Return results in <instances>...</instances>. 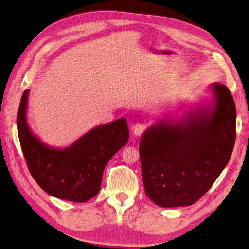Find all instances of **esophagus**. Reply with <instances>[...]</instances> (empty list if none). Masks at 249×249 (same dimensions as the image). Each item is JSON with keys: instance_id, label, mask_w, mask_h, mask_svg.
Here are the masks:
<instances>
[{"instance_id": "34e87169", "label": "esophagus", "mask_w": 249, "mask_h": 249, "mask_svg": "<svg viewBox=\"0 0 249 249\" xmlns=\"http://www.w3.org/2000/svg\"><path fill=\"white\" fill-rule=\"evenodd\" d=\"M144 129H145V125L143 124L137 123V124H135L134 125H133L132 131H133V133H134L135 136H141L142 133H143Z\"/></svg>"}]
</instances>
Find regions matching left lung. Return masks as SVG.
<instances>
[{
	"label": "left lung",
	"mask_w": 249,
	"mask_h": 249,
	"mask_svg": "<svg viewBox=\"0 0 249 249\" xmlns=\"http://www.w3.org/2000/svg\"><path fill=\"white\" fill-rule=\"evenodd\" d=\"M212 104L184 117L163 118L145 130L139 143L148 197L160 207L197 202L219 178L235 142V106L229 89L211 84Z\"/></svg>",
	"instance_id": "1"
}]
</instances>
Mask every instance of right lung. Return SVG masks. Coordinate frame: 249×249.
<instances>
[{
  "label": "right lung",
  "instance_id": "obj_1",
  "mask_svg": "<svg viewBox=\"0 0 249 249\" xmlns=\"http://www.w3.org/2000/svg\"><path fill=\"white\" fill-rule=\"evenodd\" d=\"M28 93L26 89L22 95L17 126L30 174L52 196L76 203L89 201L98 195L108 160L129 141L126 119L96 126L68 148H53L29 129Z\"/></svg>",
  "mask_w": 249,
  "mask_h": 249
}]
</instances>
